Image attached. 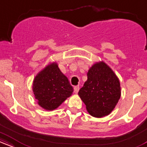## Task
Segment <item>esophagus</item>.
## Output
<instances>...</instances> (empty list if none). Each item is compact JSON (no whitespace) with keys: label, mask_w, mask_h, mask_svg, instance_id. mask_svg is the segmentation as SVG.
<instances>
[{"label":"esophagus","mask_w":147,"mask_h":147,"mask_svg":"<svg viewBox=\"0 0 147 147\" xmlns=\"http://www.w3.org/2000/svg\"><path fill=\"white\" fill-rule=\"evenodd\" d=\"M79 86H75L74 87V92H75V93H77V92H79Z\"/></svg>","instance_id":"34e87169"}]
</instances>
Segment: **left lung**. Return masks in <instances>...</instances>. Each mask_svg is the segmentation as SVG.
<instances>
[{"mask_svg":"<svg viewBox=\"0 0 147 147\" xmlns=\"http://www.w3.org/2000/svg\"><path fill=\"white\" fill-rule=\"evenodd\" d=\"M88 79L78 94L88 112L95 117L108 115L120 98L119 81L104 62L94 64L87 73Z\"/></svg>","mask_w":147,"mask_h":147,"instance_id":"1","label":"left lung"}]
</instances>
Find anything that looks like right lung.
<instances>
[{
	"label": "right lung",
	"instance_id": "add662e5",
	"mask_svg": "<svg viewBox=\"0 0 147 147\" xmlns=\"http://www.w3.org/2000/svg\"><path fill=\"white\" fill-rule=\"evenodd\" d=\"M33 92L42 108L52 111L72 95L73 88L57 64L53 63L36 76L33 82Z\"/></svg>",
	"mask_w": 147,
	"mask_h": 147
}]
</instances>
